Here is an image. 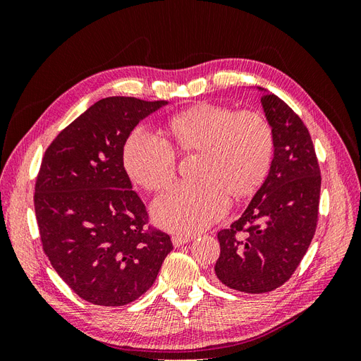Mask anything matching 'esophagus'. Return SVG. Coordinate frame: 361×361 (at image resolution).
<instances>
[{
  "instance_id": "1",
  "label": "esophagus",
  "mask_w": 361,
  "mask_h": 361,
  "mask_svg": "<svg viewBox=\"0 0 361 361\" xmlns=\"http://www.w3.org/2000/svg\"><path fill=\"white\" fill-rule=\"evenodd\" d=\"M192 239V236H182V235H173L171 236V241L174 247H180L183 244H188Z\"/></svg>"
}]
</instances>
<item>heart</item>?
<instances>
[{
	"instance_id": "obj_1",
	"label": "heart",
	"mask_w": 361,
	"mask_h": 361,
	"mask_svg": "<svg viewBox=\"0 0 361 361\" xmlns=\"http://www.w3.org/2000/svg\"><path fill=\"white\" fill-rule=\"evenodd\" d=\"M169 133L182 154H199L195 182L174 185L154 203L155 220L182 235H194L227 212L228 194L248 197L265 180L274 157V129L265 114L199 102L170 117ZM123 161L134 182L166 190L176 176L178 155L167 140L145 129L129 135Z\"/></svg>"
}]
</instances>
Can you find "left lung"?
Here are the masks:
<instances>
[{"label": "left lung", "mask_w": 361, "mask_h": 361, "mask_svg": "<svg viewBox=\"0 0 361 361\" xmlns=\"http://www.w3.org/2000/svg\"><path fill=\"white\" fill-rule=\"evenodd\" d=\"M274 129L269 174L245 212L218 232L215 274L227 288L264 293L280 288L298 268L318 226L321 170L300 116L279 96L260 97Z\"/></svg>", "instance_id": "left-lung-1"}]
</instances>
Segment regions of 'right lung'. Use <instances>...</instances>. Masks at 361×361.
<instances>
[{
    "label": "right lung",
    "mask_w": 361,
    "mask_h": 361,
    "mask_svg": "<svg viewBox=\"0 0 361 361\" xmlns=\"http://www.w3.org/2000/svg\"><path fill=\"white\" fill-rule=\"evenodd\" d=\"M166 104L105 97L64 128L42 158L35 187L42 248L92 304L118 307L140 298L173 250L170 236L149 224L123 166L130 130Z\"/></svg>",
    "instance_id": "obj_1"
}]
</instances>
